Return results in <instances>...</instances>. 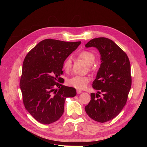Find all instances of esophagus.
<instances>
[{
	"label": "esophagus",
	"instance_id": "34e87169",
	"mask_svg": "<svg viewBox=\"0 0 147 147\" xmlns=\"http://www.w3.org/2000/svg\"><path fill=\"white\" fill-rule=\"evenodd\" d=\"M77 94H80V93L82 92V91L80 90H77Z\"/></svg>",
	"mask_w": 147,
	"mask_h": 147
}]
</instances>
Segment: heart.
I'll list each match as a JSON object with an SVG mask.
<instances>
[{
	"mask_svg": "<svg viewBox=\"0 0 147 147\" xmlns=\"http://www.w3.org/2000/svg\"><path fill=\"white\" fill-rule=\"evenodd\" d=\"M79 58L83 59L85 63L90 65L93 64L95 61V56L93 53L89 51H82L78 53ZM63 69L65 72H69L72 68V59L70 57H67L63 63ZM91 79L88 76H80V75H74L67 80L69 85L77 89H84L86 88Z\"/></svg>",
	"mask_w": 147,
	"mask_h": 147,
	"instance_id": "1",
	"label": "heart"
}]
</instances>
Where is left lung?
Returning a JSON list of instances; mask_svg holds the SVG:
<instances>
[{
	"instance_id": "left-lung-1",
	"label": "left lung",
	"mask_w": 147,
	"mask_h": 147,
	"mask_svg": "<svg viewBox=\"0 0 147 147\" xmlns=\"http://www.w3.org/2000/svg\"><path fill=\"white\" fill-rule=\"evenodd\" d=\"M85 46L98 49L102 63L92 84L98 94L91 93V100L84 109L94 121L105 123L116 117L126 104L132 84L130 61L126 53L109 38H93Z\"/></svg>"
}]
</instances>
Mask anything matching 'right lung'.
Wrapping results in <instances>:
<instances>
[{"label": "right lung", "mask_w": 147, "mask_h": 147, "mask_svg": "<svg viewBox=\"0 0 147 147\" xmlns=\"http://www.w3.org/2000/svg\"><path fill=\"white\" fill-rule=\"evenodd\" d=\"M80 43L45 39L26 56L20 86L26 109L39 123L49 124L58 120L65 99L76 96V90L64 86L60 76L64 60Z\"/></svg>", "instance_id": "obj_1"}]
</instances>
